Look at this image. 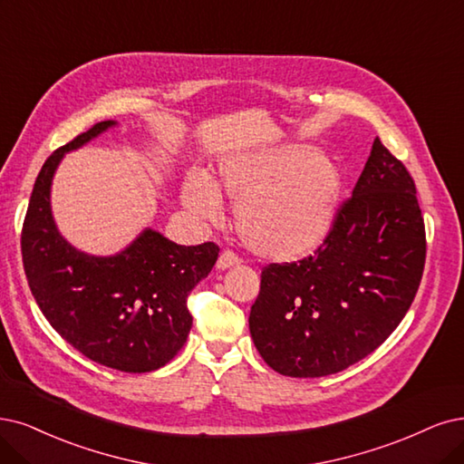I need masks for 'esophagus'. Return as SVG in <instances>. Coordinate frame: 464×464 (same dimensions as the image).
<instances>
[{
    "instance_id": "1",
    "label": "esophagus",
    "mask_w": 464,
    "mask_h": 464,
    "mask_svg": "<svg viewBox=\"0 0 464 464\" xmlns=\"http://www.w3.org/2000/svg\"><path fill=\"white\" fill-rule=\"evenodd\" d=\"M241 262H243V260L238 258V256H237L235 252H231V250H223V252L219 254V258H218L216 267H218V269H229V267L238 266Z\"/></svg>"
}]
</instances>
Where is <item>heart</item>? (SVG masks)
<instances>
[{"instance_id":"heart-1","label":"heart","mask_w":464,"mask_h":464,"mask_svg":"<svg viewBox=\"0 0 464 464\" xmlns=\"http://www.w3.org/2000/svg\"><path fill=\"white\" fill-rule=\"evenodd\" d=\"M344 171L324 150L288 145L223 160L218 179L191 171L181 200L193 216L216 221L219 197L235 206L243 243L271 262H300L327 241L344 195Z\"/></svg>"}]
</instances>
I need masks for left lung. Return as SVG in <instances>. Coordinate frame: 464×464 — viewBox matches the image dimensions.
Returning <instances> with one entry per match:
<instances>
[{
    "label": "left lung",
    "instance_id": "8db88e82",
    "mask_svg": "<svg viewBox=\"0 0 464 464\" xmlns=\"http://www.w3.org/2000/svg\"><path fill=\"white\" fill-rule=\"evenodd\" d=\"M424 258L415 181L376 137L315 256L264 267L248 317L256 350L273 371L295 379L362 362L405 317Z\"/></svg>",
    "mask_w": 464,
    "mask_h": 464
}]
</instances>
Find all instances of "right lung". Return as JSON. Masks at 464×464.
Segmentation results:
<instances>
[{"mask_svg": "<svg viewBox=\"0 0 464 464\" xmlns=\"http://www.w3.org/2000/svg\"><path fill=\"white\" fill-rule=\"evenodd\" d=\"M105 120L57 149L42 166L24 218V273L42 314L71 346L95 363L150 372L183 348L193 317L187 296L212 271L214 243L181 246L147 227L114 256L74 248L51 214V183L68 150L109 128Z\"/></svg>", "mask_w": 464, "mask_h": 464, "instance_id": "1", "label": "right lung"}]
</instances>
